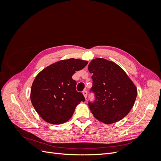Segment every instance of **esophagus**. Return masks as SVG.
<instances>
[{
  "mask_svg": "<svg viewBox=\"0 0 161 161\" xmlns=\"http://www.w3.org/2000/svg\"><path fill=\"white\" fill-rule=\"evenodd\" d=\"M82 94H83V95H84V97H85V98H86V97H87V91H82Z\"/></svg>",
  "mask_w": 161,
  "mask_h": 161,
  "instance_id": "1",
  "label": "esophagus"
}]
</instances>
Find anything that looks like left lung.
I'll list each match as a JSON object with an SVG mask.
<instances>
[{"label":"left lung","mask_w":161,"mask_h":161,"mask_svg":"<svg viewBox=\"0 0 161 161\" xmlns=\"http://www.w3.org/2000/svg\"><path fill=\"white\" fill-rule=\"evenodd\" d=\"M95 93L93 103L89 107L95 118L110 124L122 119L132 108L137 96V88L128 75L114 62L95 58L89 63Z\"/></svg>","instance_id":"1"}]
</instances>
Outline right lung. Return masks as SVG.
<instances>
[{"label": "right lung", "instance_id": "1", "mask_svg": "<svg viewBox=\"0 0 161 161\" xmlns=\"http://www.w3.org/2000/svg\"><path fill=\"white\" fill-rule=\"evenodd\" d=\"M88 62L75 58L56 62L43 69L34 79L30 99L37 113L46 122L61 124L69 121L76 107L85 99L76 90L72 79Z\"/></svg>", "mask_w": 161, "mask_h": 161}]
</instances>
